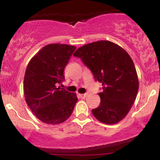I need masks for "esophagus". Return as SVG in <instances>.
I'll list each match as a JSON object with an SVG mask.
<instances>
[{
  "mask_svg": "<svg viewBox=\"0 0 160 160\" xmlns=\"http://www.w3.org/2000/svg\"><path fill=\"white\" fill-rule=\"evenodd\" d=\"M79 95V97H80L81 98H82V99H84V98H86L87 95H88V94H87V93H84V94H79V95Z\"/></svg>",
  "mask_w": 160,
  "mask_h": 160,
  "instance_id": "obj_1",
  "label": "esophagus"
}]
</instances>
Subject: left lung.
<instances>
[{"label": "left lung", "mask_w": 160, "mask_h": 160, "mask_svg": "<svg viewBox=\"0 0 160 160\" xmlns=\"http://www.w3.org/2000/svg\"><path fill=\"white\" fill-rule=\"evenodd\" d=\"M73 56L80 58L102 85V92L98 93L100 103L92 110L94 117L107 124L123 119L139 87L136 69L128 52L111 41H98L78 48Z\"/></svg>", "instance_id": "left-lung-1"}]
</instances>
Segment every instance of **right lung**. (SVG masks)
Masks as SVG:
<instances>
[{
	"instance_id": "1",
	"label": "right lung",
	"mask_w": 160,
	"mask_h": 160,
	"mask_svg": "<svg viewBox=\"0 0 160 160\" xmlns=\"http://www.w3.org/2000/svg\"><path fill=\"white\" fill-rule=\"evenodd\" d=\"M74 46L48 44L30 60L24 78L25 101L41 122L58 124L71 117L78 98L76 94L57 87L65 79L64 69Z\"/></svg>"
}]
</instances>
